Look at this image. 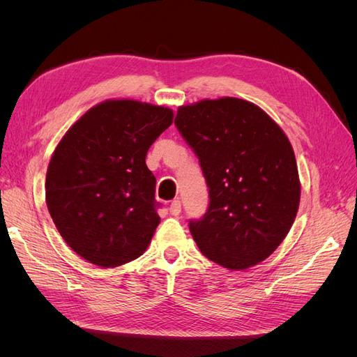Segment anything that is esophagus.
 Returning a JSON list of instances; mask_svg holds the SVG:
<instances>
[{"mask_svg":"<svg viewBox=\"0 0 357 357\" xmlns=\"http://www.w3.org/2000/svg\"><path fill=\"white\" fill-rule=\"evenodd\" d=\"M180 211H181V202L178 201V199H174L171 202V205H169V214L171 215H177L180 214Z\"/></svg>","mask_w":357,"mask_h":357,"instance_id":"1","label":"esophagus"}]
</instances>
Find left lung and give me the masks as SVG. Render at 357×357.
Segmentation results:
<instances>
[{
    "label": "left lung",
    "instance_id": "1",
    "mask_svg": "<svg viewBox=\"0 0 357 357\" xmlns=\"http://www.w3.org/2000/svg\"><path fill=\"white\" fill-rule=\"evenodd\" d=\"M174 125L208 188L207 211L189 222L199 250L228 269L265 261L286 238L301 197L282 128L257 105L229 96L180 107Z\"/></svg>",
    "mask_w": 357,
    "mask_h": 357
}]
</instances>
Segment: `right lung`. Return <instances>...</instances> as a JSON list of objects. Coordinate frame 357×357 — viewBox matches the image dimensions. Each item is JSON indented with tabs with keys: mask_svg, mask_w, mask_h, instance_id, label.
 <instances>
[{
	"mask_svg": "<svg viewBox=\"0 0 357 357\" xmlns=\"http://www.w3.org/2000/svg\"><path fill=\"white\" fill-rule=\"evenodd\" d=\"M165 107L104 101L62 137L46 176L61 236L86 261L114 268L142 256L160 222L147 150L172 123Z\"/></svg>",
	"mask_w": 357,
	"mask_h": 357,
	"instance_id": "add662e5",
	"label": "right lung"
}]
</instances>
